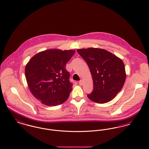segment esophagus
Wrapping results in <instances>:
<instances>
[{
  "label": "esophagus",
  "mask_w": 149,
  "mask_h": 149,
  "mask_svg": "<svg viewBox=\"0 0 149 149\" xmlns=\"http://www.w3.org/2000/svg\"><path fill=\"white\" fill-rule=\"evenodd\" d=\"M78 84H79V85H82V84H83V80H80L79 82H78Z\"/></svg>",
  "instance_id": "obj_1"
}]
</instances>
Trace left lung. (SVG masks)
Wrapping results in <instances>:
<instances>
[{
	"instance_id": "obj_1",
	"label": "left lung",
	"mask_w": 149,
	"mask_h": 149,
	"mask_svg": "<svg viewBox=\"0 0 149 149\" xmlns=\"http://www.w3.org/2000/svg\"><path fill=\"white\" fill-rule=\"evenodd\" d=\"M91 72L94 88L87 97L103 104L114 99L125 82V67L123 61L109 52L99 48L78 49Z\"/></svg>"
}]
</instances>
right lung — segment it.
<instances>
[{"mask_svg":"<svg viewBox=\"0 0 149 149\" xmlns=\"http://www.w3.org/2000/svg\"><path fill=\"white\" fill-rule=\"evenodd\" d=\"M74 50L49 49L34 55L25 67V76L33 95L47 106L65 102L73 83L65 65Z\"/></svg>","mask_w":149,"mask_h":149,"instance_id":"right-lung-1","label":"right lung"}]
</instances>
